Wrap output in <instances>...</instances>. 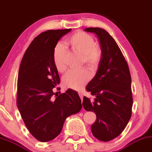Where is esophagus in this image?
Instances as JSON below:
<instances>
[{
	"mask_svg": "<svg viewBox=\"0 0 152 152\" xmlns=\"http://www.w3.org/2000/svg\"><path fill=\"white\" fill-rule=\"evenodd\" d=\"M78 94H79V96H80V99H81V100L83 101V94L82 93H78Z\"/></svg>",
	"mask_w": 152,
	"mask_h": 152,
	"instance_id": "obj_1",
	"label": "esophagus"
}]
</instances>
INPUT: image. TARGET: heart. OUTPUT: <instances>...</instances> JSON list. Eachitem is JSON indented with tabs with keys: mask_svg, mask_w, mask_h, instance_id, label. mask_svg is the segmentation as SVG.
<instances>
[{
	"mask_svg": "<svg viewBox=\"0 0 152 152\" xmlns=\"http://www.w3.org/2000/svg\"><path fill=\"white\" fill-rule=\"evenodd\" d=\"M65 44L73 53L81 54V63L85 64L89 69L98 68L102 56V50L96 44L94 37L90 34L78 31L72 34L65 41ZM67 52L61 44H57L53 52V62L56 70L63 73L66 69L65 60ZM91 75L87 69L83 68L78 71L67 72L63 78L65 87L74 90H79L90 80Z\"/></svg>",
	"mask_w": 152,
	"mask_h": 152,
	"instance_id": "1",
	"label": "heart"
}]
</instances>
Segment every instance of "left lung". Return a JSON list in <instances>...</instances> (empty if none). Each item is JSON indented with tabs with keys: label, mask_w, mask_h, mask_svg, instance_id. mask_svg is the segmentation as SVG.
Masks as SVG:
<instances>
[{
	"label": "left lung",
	"mask_w": 152,
	"mask_h": 152,
	"mask_svg": "<svg viewBox=\"0 0 152 152\" xmlns=\"http://www.w3.org/2000/svg\"><path fill=\"white\" fill-rule=\"evenodd\" d=\"M85 31L98 36L102 56L96 76L86 87V91L96 98L91 102L85 96L83 106L96 115V121L91 126L93 135L108 142L121 134L132 115L130 69L118 45L104 29L87 28Z\"/></svg>",
	"instance_id": "obj_1"
}]
</instances>
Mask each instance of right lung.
<instances>
[{
  "instance_id": "1",
  "label": "right lung",
  "mask_w": 152,
  "mask_h": 152,
  "mask_svg": "<svg viewBox=\"0 0 152 152\" xmlns=\"http://www.w3.org/2000/svg\"><path fill=\"white\" fill-rule=\"evenodd\" d=\"M72 29L49 30L33 40L24 53L18 72L16 103L26 128L41 142L53 140L61 132L65 119L82 108L76 91L56 95L60 83L53 62L58 41Z\"/></svg>"
}]
</instances>
